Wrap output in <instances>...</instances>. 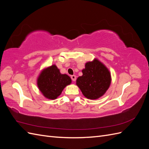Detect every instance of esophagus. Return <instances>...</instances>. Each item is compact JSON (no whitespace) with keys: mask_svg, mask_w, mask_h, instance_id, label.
Returning a JSON list of instances; mask_svg holds the SVG:
<instances>
[{"mask_svg":"<svg viewBox=\"0 0 149 149\" xmlns=\"http://www.w3.org/2000/svg\"><path fill=\"white\" fill-rule=\"evenodd\" d=\"M71 79H72V81H75L76 79V76L75 75H72L71 76Z\"/></svg>","mask_w":149,"mask_h":149,"instance_id":"1","label":"esophagus"}]
</instances>
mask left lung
I'll return each mask as SVG.
<instances>
[{
  "label": "left lung",
  "mask_w": 149,
  "mask_h": 149,
  "mask_svg": "<svg viewBox=\"0 0 149 149\" xmlns=\"http://www.w3.org/2000/svg\"><path fill=\"white\" fill-rule=\"evenodd\" d=\"M83 75L76 79V85L89 100H97L106 93L111 83L109 70L102 62L94 58L85 64Z\"/></svg>",
  "instance_id": "obj_1"
}]
</instances>
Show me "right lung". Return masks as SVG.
Listing matches in <instances>:
<instances>
[{
    "label": "right lung",
    "mask_w": 149,
    "mask_h": 149,
    "mask_svg": "<svg viewBox=\"0 0 149 149\" xmlns=\"http://www.w3.org/2000/svg\"><path fill=\"white\" fill-rule=\"evenodd\" d=\"M37 86L43 96L48 100H55L66 86L71 83L68 75L61 74L55 65L44 68L37 78Z\"/></svg>",
    "instance_id": "right-lung-1"
}]
</instances>
